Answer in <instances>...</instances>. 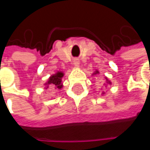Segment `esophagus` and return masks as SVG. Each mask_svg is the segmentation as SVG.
Masks as SVG:
<instances>
[{
    "label": "esophagus",
    "mask_w": 150,
    "mask_h": 150,
    "mask_svg": "<svg viewBox=\"0 0 150 150\" xmlns=\"http://www.w3.org/2000/svg\"><path fill=\"white\" fill-rule=\"evenodd\" d=\"M73 62H74V65H75V66H79V64H80V62H79L78 59H75Z\"/></svg>",
    "instance_id": "esophagus-1"
}]
</instances>
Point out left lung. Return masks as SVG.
<instances>
[{"label": "left lung", "instance_id": "left-lung-1", "mask_svg": "<svg viewBox=\"0 0 150 150\" xmlns=\"http://www.w3.org/2000/svg\"><path fill=\"white\" fill-rule=\"evenodd\" d=\"M96 74H98V71H96Z\"/></svg>", "mask_w": 150, "mask_h": 150}]
</instances>
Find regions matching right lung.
Instances as JSON below:
<instances>
[{
  "label": "right lung",
  "instance_id": "right-lung-1",
  "mask_svg": "<svg viewBox=\"0 0 150 150\" xmlns=\"http://www.w3.org/2000/svg\"><path fill=\"white\" fill-rule=\"evenodd\" d=\"M62 76H63V73L58 72L55 75H52L49 78V80L47 82V85L51 84L52 86H55L57 88H61L62 87Z\"/></svg>",
  "mask_w": 150,
  "mask_h": 150
}]
</instances>
